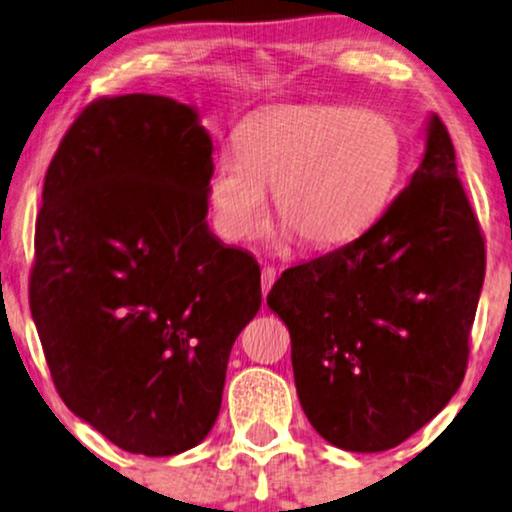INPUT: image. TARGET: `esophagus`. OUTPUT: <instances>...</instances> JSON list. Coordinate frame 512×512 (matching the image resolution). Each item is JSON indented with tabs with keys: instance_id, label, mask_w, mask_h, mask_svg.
<instances>
[{
	"instance_id": "esophagus-1",
	"label": "esophagus",
	"mask_w": 512,
	"mask_h": 512,
	"mask_svg": "<svg viewBox=\"0 0 512 512\" xmlns=\"http://www.w3.org/2000/svg\"><path fill=\"white\" fill-rule=\"evenodd\" d=\"M275 277H277V272H275V268H263V272H261V289H263V296H268V291L272 289V284H275Z\"/></svg>"
}]
</instances>
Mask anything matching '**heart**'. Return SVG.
I'll list each match as a JSON object with an SVG mask.
<instances>
[{
    "instance_id": "b5f03b06",
    "label": "heart",
    "mask_w": 512,
    "mask_h": 512,
    "mask_svg": "<svg viewBox=\"0 0 512 512\" xmlns=\"http://www.w3.org/2000/svg\"><path fill=\"white\" fill-rule=\"evenodd\" d=\"M405 142L394 118L340 104H279L242 123L237 149L216 153L207 200L221 237L263 230L275 191L279 221L307 249L359 237L401 177Z\"/></svg>"
}]
</instances>
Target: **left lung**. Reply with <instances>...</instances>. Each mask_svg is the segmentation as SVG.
<instances>
[{
	"mask_svg": "<svg viewBox=\"0 0 512 512\" xmlns=\"http://www.w3.org/2000/svg\"><path fill=\"white\" fill-rule=\"evenodd\" d=\"M485 240L436 114L410 184L354 242L282 272L268 307L291 333L300 405L321 438L384 452L457 394Z\"/></svg>",
	"mask_w": 512,
	"mask_h": 512,
	"instance_id": "obj_1",
	"label": "left lung"
}]
</instances>
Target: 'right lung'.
<instances>
[{
  "label": "right lung",
  "instance_id": "add662e5",
  "mask_svg": "<svg viewBox=\"0 0 512 512\" xmlns=\"http://www.w3.org/2000/svg\"><path fill=\"white\" fill-rule=\"evenodd\" d=\"M212 151L195 107L102 97L46 172L34 326L67 408L132 454L205 440L230 349L261 307L256 258L207 226Z\"/></svg>",
  "mask_w": 512,
  "mask_h": 512
}]
</instances>
